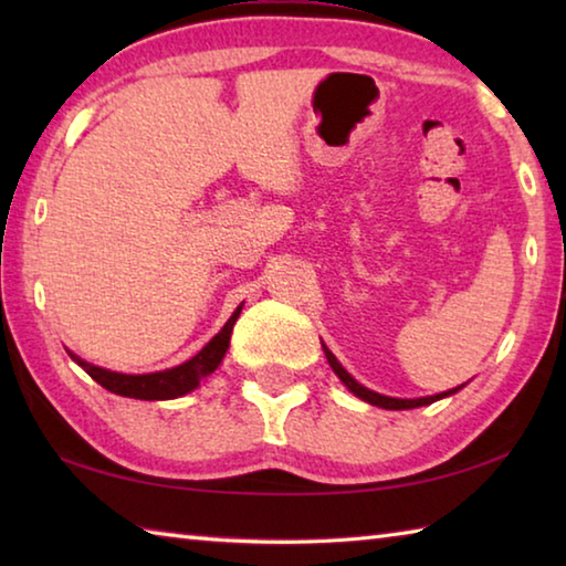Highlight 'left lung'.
Listing matches in <instances>:
<instances>
[{
    "label": "left lung",
    "instance_id": "obj_1",
    "mask_svg": "<svg viewBox=\"0 0 566 566\" xmlns=\"http://www.w3.org/2000/svg\"><path fill=\"white\" fill-rule=\"evenodd\" d=\"M322 349H324V357H327L329 367L334 369V375H337L342 379V385L347 387L354 397H359L361 401H367V405H375V407H381V409H415V407H424V405H432V401L437 399H444V397H452L457 395L459 389L462 387H454V389H447V391H439V395H432V397H419V399H397V397H387V395H379V391H371L364 385H359L357 379H354L347 369L342 367L339 359L334 357V354L327 349V344L322 342Z\"/></svg>",
    "mask_w": 566,
    "mask_h": 566
}]
</instances>
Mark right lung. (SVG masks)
Wrapping results in <instances>:
<instances>
[{
    "instance_id": "add662e5",
    "label": "right lung",
    "mask_w": 566,
    "mask_h": 566,
    "mask_svg": "<svg viewBox=\"0 0 566 566\" xmlns=\"http://www.w3.org/2000/svg\"><path fill=\"white\" fill-rule=\"evenodd\" d=\"M242 306L239 304L232 312V317L219 329L212 339H209L202 349H199L195 357L177 364V367L165 369V371H149V375H122V371H112L97 367V364L84 361L70 352V357L80 364V367L87 371V375L102 385L104 389L114 391L119 397L129 399H145V401H161V399H177L185 397L189 391H195L202 381L212 375V371L222 364L224 354L229 349V339H232V329L242 314Z\"/></svg>"
}]
</instances>
